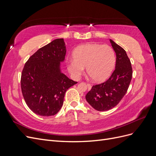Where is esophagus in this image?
I'll list each match as a JSON object with an SVG mask.
<instances>
[{
  "label": "esophagus",
  "mask_w": 156,
  "mask_h": 156,
  "mask_svg": "<svg viewBox=\"0 0 156 156\" xmlns=\"http://www.w3.org/2000/svg\"><path fill=\"white\" fill-rule=\"evenodd\" d=\"M87 87H88V90H90L92 88V85H91L90 84L87 83Z\"/></svg>",
  "instance_id": "obj_1"
}]
</instances>
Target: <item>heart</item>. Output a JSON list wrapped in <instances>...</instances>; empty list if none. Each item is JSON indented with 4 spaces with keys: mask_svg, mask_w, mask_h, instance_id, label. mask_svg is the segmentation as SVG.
I'll list each match as a JSON object with an SVG mask.
<instances>
[{
    "mask_svg": "<svg viewBox=\"0 0 156 156\" xmlns=\"http://www.w3.org/2000/svg\"><path fill=\"white\" fill-rule=\"evenodd\" d=\"M116 64L115 52L111 46L88 44L79 46L68 60L69 73L79 78L87 67V72L92 80L101 82L111 75Z\"/></svg>",
    "mask_w": 156,
    "mask_h": 156,
    "instance_id": "obj_1",
    "label": "heart"
}]
</instances>
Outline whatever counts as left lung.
I'll return each mask as SVG.
<instances>
[{
  "instance_id": "left-lung-1",
  "label": "left lung",
  "mask_w": 156,
  "mask_h": 156,
  "mask_svg": "<svg viewBox=\"0 0 156 156\" xmlns=\"http://www.w3.org/2000/svg\"><path fill=\"white\" fill-rule=\"evenodd\" d=\"M116 55V66L106 81L94 84L86 95V100L99 111L110 110L119 104L125 96L132 78L133 70L126 51L110 40Z\"/></svg>"
}]
</instances>
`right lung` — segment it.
<instances>
[{
  "mask_svg": "<svg viewBox=\"0 0 156 156\" xmlns=\"http://www.w3.org/2000/svg\"><path fill=\"white\" fill-rule=\"evenodd\" d=\"M66 53L64 39H56L37 50L25 64L21 91L27 106L36 115H56L63 105L66 92L77 83L60 72Z\"/></svg>",
  "mask_w": 156,
  "mask_h": 156,
  "instance_id": "add662e5",
  "label": "right lung"
}]
</instances>
